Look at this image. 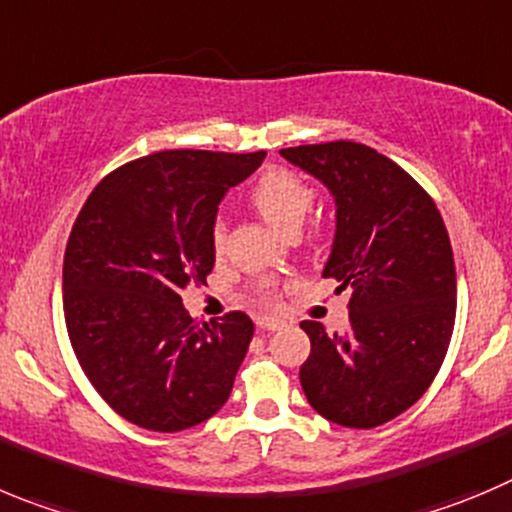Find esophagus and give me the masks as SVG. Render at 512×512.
I'll return each instance as SVG.
<instances>
[{
	"mask_svg": "<svg viewBox=\"0 0 512 512\" xmlns=\"http://www.w3.org/2000/svg\"><path fill=\"white\" fill-rule=\"evenodd\" d=\"M280 326H283V321H278V318H257V328L260 331H278Z\"/></svg>",
	"mask_w": 512,
	"mask_h": 512,
	"instance_id": "1",
	"label": "esophagus"
}]
</instances>
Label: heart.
I'll list each match as a JSON object with an SVG mask.
<instances>
[{"label":"heart","instance_id":"b5f03b06","mask_svg":"<svg viewBox=\"0 0 512 512\" xmlns=\"http://www.w3.org/2000/svg\"><path fill=\"white\" fill-rule=\"evenodd\" d=\"M252 202L260 209L262 217L278 227L280 232H298L300 224L310 214L315 202V191L305 179L288 169H267L252 186ZM214 247L224 245V224L217 222L212 229ZM252 300L257 305H275L278 290L272 283H260L252 290Z\"/></svg>","mask_w":512,"mask_h":512}]
</instances>
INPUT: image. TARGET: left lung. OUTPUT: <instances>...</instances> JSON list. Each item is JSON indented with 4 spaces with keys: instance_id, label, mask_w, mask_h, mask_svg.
<instances>
[{
    "instance_id": "1",
    "label": "left lung",
    "mask_w": 512,
    "mask_h": 512,
    "mask_svg": "<svg viewBox=\"0 0 512 512\" xmlns=\"http://www.w3.org/2000/svg\"><path fill=\"white\" fill-rule=\"evenodd\" d=\"M331 191L336 234L323 278L351 288L346 333L303 321L310 356L300 386L315 412L371 429L407 412L429 389L455 328L450 234L427 191L364 143L280 151Z\"/></svg>"
}]
</instances>
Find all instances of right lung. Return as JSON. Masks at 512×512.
I'll return each instance as SVG.
<instances>
[{
    "mask_svg": "<svg viewBox=\"0 0 512 512\" xmlns=\"http://www.w3.org/2000/svg\"><path fill=\"white\" fill-rule=\"evenodd\" d=\"M265 159L159 151L105 176L65 247L62 308L85 376L151 432L207 422L229 399L255 326L240 310L194 321L181 290L207 283L219 202Z\"/></svg>",
    "mask_w": 512,
    "mask_h": 512,
    "instance_id": "add662e5",
    "label": "right lung"
}]
</instances>
